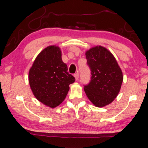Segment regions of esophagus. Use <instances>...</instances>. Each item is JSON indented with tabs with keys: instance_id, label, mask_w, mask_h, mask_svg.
<instances>
[{
	"instance_id": "obj_1",
	"label": "esophagus",
	"mask_w": 148,
	"mask_h": 148,
	"mask_svg": "<svg viewBox=\"0 0 148 148\" xmlns=\"http://www.w3.org/2000/svg\"><path fill=\"white\" fill-rule=\"evenodd\" d=\"M74 77H75L76 80L79 79V73H78V72L76 73V74H74Z\"/></svg>"
}]
</instances>
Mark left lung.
<instances>
[{"instance_id":"obj_1","label":"left lung","mask_w":148,"mask_h":148,"mask_svg":"<svg viewBox=\"0 0 148 148\" xmlns=\"http://www.w3.org/2000/svg\"><path fill=\"white\" fill-rule=\"evenodd\" d=\"M86 58L91 71L89 84L84 85L86 95L97 107L109 104L118 95L123 81L118 62L111 52L100 46L88 51Z\"/></svg>"}]
</instances>
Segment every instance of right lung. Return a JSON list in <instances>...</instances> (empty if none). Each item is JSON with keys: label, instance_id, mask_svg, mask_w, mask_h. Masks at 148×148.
Returning <instances> with one entry per match:
<instances>
[{"label": "right lung", "instance_id": "right-lung-1", "mask_svg": "<svg viewBox=\"0 0 148 148\" xmlns=\"http://www.w3.org/2000/svg\"><path fill=\"white\" fill-rule=\"evenodd\" d=\"M29 84L35 97L55 108L63 101L75 78L69 74L59 47L50 46L37 56L29 71Z\"/></svg>", "mask_w": 148, "mask_h": 148}]
</instances>
